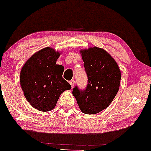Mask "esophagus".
<instances>
[{
  "label": "esophagus",
  "mask_w": 151,
  "mask_h": 151,
  "mask_svg": "<svg viewBox=\"0 0 151 151\" xmlns=\"http://www.w3.org/2000/svg\"><path fill=\"white\" fill-rule=\"evenodd\" d=\"M69 83H70L71 86H72V87L73 88L74 86V84H75V82H74V80H71L70 82H69Z\"/></svg>",
  "instance_id": "1"
}]
</instances>
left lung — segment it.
<instances>
[{
  "mask_svg": "<svg viewBox=\"0 0 151 151\" xmlns=\"http://www.w3.org/2000/svg\"><path fill=\"white\" fill-rule=\"evenodd\" d=\"M88 77L86 89L75 87L72 94L84 114L93 115L105 110L117 94L121 79L120 69L110 54L102 48L80 50Z\"/></svg>",
  "mask_w": 151,
  "mask_h": 151,
  "instance_id": "left-lung-1",
  "label": "left lung"
}]
</instances>
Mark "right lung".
Here are the masks:
<instances>
[{
    "mask_svg": "<svg viewBox=\"0 0 151 151\" xmlns=\"http://www.w3.org/2000/svg\"><path fill=\"white\" fill-rule=\"evenodd\" d=\"M60 54L51 47L44 48L33 54L21 69V89L30 105L36 110H53L61 94L72 88L62 77L64 67L56 64Z\"/></svg>",
    "mask_w": 151,
    "mask_h": 151,
    "instance_id": "obj_1",
    "label": "right lung"
}]
</instances>
